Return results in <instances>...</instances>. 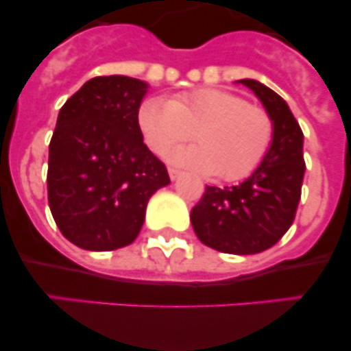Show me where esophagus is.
Instances as JSON below:
<instances>
[{
  "instance_id": "esophagus-1",
  "label": "esophagus",
  "mask_w": 351,
  "mask_h": 351,
  "mask_svg": "<svg viewBox=\"0 0 351 351\" xmlns=\"http://www.w3.org/2000/svg\"><path fill=\"white\" fill-rule=\"evenodd\" d=\"M169 176H170V179H172V181H176V179L181 176V170L173 169V167H169Z\"/></svg>"
}]
</instances>
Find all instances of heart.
Returning a JSON list of instances; mask_svg holds the SVG:
<instances>
[{"label": "heart", "instance_id": "b5f03b06", "mask_svg": "<svg viewBox=\"0 0 351 351\" xmlns=\"http://www.w3.org/2000/svg\"><path fill=\"white\" fill-rule=\"evenodd\" d=\"M138 125L148 148L158 155L195 134L198 146L173 152V162L228 182L248 178L265 158L274 136L265 110L234 93L210 88L181 93L170 101L145 99Z\"/></svg>", "mask_w": 351, "mask_h": 351}]
</instances>
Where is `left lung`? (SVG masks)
Returning a JSON list of instances; mask_svg holds the SVG:
<instances>
[{
	"mask_svg": "<svg viewBox=\"0 0 351 351\" xmlns=\"http://www.w3.org/2000/svg\"><path fill=\"white\" fill-rule=\"evenodd\" d=\"M274 122L270 148L258 169L231 188L206 186L191 223L203 245L222 253L253 255L274 246L291 228L305 173L303 132L288 103L253 79H241Z\"/></svg>",
	"mask_w": 351,
	"mask_h": 351,
	"instance_id": "obj_1",
	"label": "left lung"
}]
</instances>
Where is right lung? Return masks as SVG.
<instances>
[{"mask_svg": "<svg viewBox=\"0 0 351 351\" xmlns=\"http://www.w3.org/2000/svg\"><path fill=\"white\" fill-rule=\"evenodd\" d=\"M148 84L99 75L66 99L49 141L48 203L62 234L112 252L138 238L148 199L170 182L143 143L138 110Z\"/></svg>", "mask_w": 351, "mask_h": 351, "instance_id": "1", "label": "right lung"}]
</instances>
